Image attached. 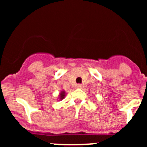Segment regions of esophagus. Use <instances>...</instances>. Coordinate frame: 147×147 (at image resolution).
<instances>
[{"instance_id":"34e87169","label":"esophagus","mask_w":147,"mask_h":147,"mask_svg":"<svg viewBox=\"0 0 147 147\" xmlns=\"http://www.w3.org/2000/svg\"><path fill=\"white\" fill-rule=\"evenodd\" d=\"M77 87H78V88L81 89V88H82V85L81 84H78V85H77Z\"/></svg>"}]
</instances>
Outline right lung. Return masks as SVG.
<instances>
[{
	"mask_svg": "<svg viewBox=\"0 0 147 147\" xmlns=\"http://www.w3.org/2000/svg\"><path fill=\"white\" fill-rule=\"evenodd\" d=\"M64 97H65V92L63 91L61 93H60V99L63 100V99L64 98Z\"/></svg>",
	"mask_w": 147,
	"mask_h": 147,
	"instance_id": "right-lung-1",
	"label": "right lung"
}]
</instances>
